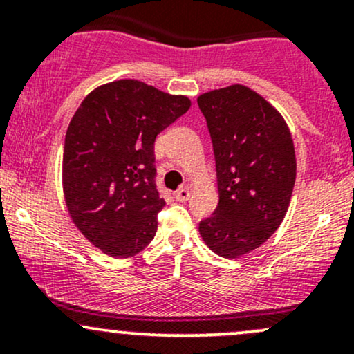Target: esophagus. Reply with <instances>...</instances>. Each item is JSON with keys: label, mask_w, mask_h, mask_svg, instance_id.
<instances>
[{"label": "esophagus", "mask_w": 354, "mask_h": 354, "mask_svg": "<svg viewBox=\"0 0 354 354\" xmlns=\"http://www.w3.org/2000/svg\"><path fill=\"white\" fill-rule=\"evenodd\" d=\"M189 194H191V189L186 188V186H185V188H180L176 191V193H174V198H176L178 201L185 203L189 198Z\"/></svg>", "instance_id": "esophagus-1"}]
</instances>
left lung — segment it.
<instances>
[{
  "label": "left lung",
  "instance_id": "obj_1",
  "mask_svg": "<svg viewBox=\"0 0 354 354\" xmlns=\"http://www.w3.org/2000/svg\"><path fill=\"white\" fill-rule=\"evenodd\" d=\"M216 161L219 201L200 223L203 241L223 258H239L281 225L296 180L291 131L273 104L243 84L198 96Z\"/></svg>",
  "mask_w": 354,
  "mask_h": 354
}]
</instances>
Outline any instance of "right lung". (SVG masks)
<instances>
[{
  "label": "right lung",
  "mask_w": 354,
  "mask_h": 354,
  "mask_svg": "<svg viewBox=\"0 0 354 354\" xmlns=\"http://www.w3.org/2000/svg\"><path fill=\"white\" fill-rule=\"evenodd\" d=\"M189 98L138 80L93 89L64 138L63 193L83 236L111 258L151 243L165 200L156 189L154 140L185 115Z\"/></svg>",
  "instance_id": "right-lung-1"
}]
</instances>
